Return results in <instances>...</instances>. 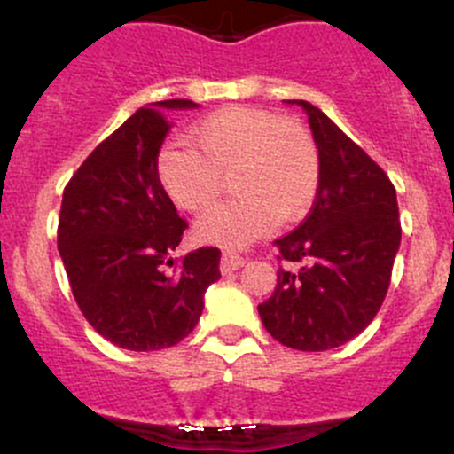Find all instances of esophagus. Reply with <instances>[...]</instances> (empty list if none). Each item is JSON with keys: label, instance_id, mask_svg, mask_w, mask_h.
Segmentation results:
<instances>
[{"label": "esophagus", "instance_id": "1", "mask_svg": "<svg viewBox=\"0 0 454 454\" xmlns=\"http://www.w3.org/2000/svg\"><path fill=\"white\" fill-rule=\"evenodd\" d=\"M241 265H244V259H241L239 254H232V253H223L222 254V261H219V268H222V272H235V270H239Z\"/></svg>", "mask_w": 454, "mask_h": 454}]
</instances>
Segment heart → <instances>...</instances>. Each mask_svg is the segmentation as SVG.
Segmentation results:
<instances>
[{
    "label": "heart",
    "instance_id": "heart-1",
    "mask_svg": "<svg viewBox=\"0 0 454 454\" xmlns=\"http://www.w3.org/2000/svg\"><path fill=\"white\" fill-rule=\"evenodd\" d=\"M191 142L158 153V177L168 200L186 213H201L219 198L231 176L237 198L200 219L204 244L239 248L301 219L320 186L318 146L301 122L246 105L222 107L191 129Z\"/></svg>",
    "mask_w": 454,
    "mask_h": 454
}]
</instances>
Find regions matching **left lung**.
Here are the masks:
<instances>
[{
	"mask_svg": "<svg viewBox=\"0 0 454 454\" xmlns=\"http://www.w3.org/2000/svg\"><path fill=\"white\" fill-rule=\"evenodd\" d=\"M286 103L309 116L320 186L308 219L274 241L278 259L301 268L278 270L259 316L281 345L327 351L358 336L378 314L400 250V210L387 173L349 136L308 100Z\"/></svg>",
	"mask_w": 454,
	"mask_h": 454,
	"instance_id": "1",
	"label": "left lung"
}]
</instances>
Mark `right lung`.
Segmentation results:
<instances>
[{"label": "right lung", "mask_w": 454, "mask_h": 454, "mask_svg": "<svg viewBox=\"0 0 454 454\" xmlns=\"http://www.w3.org/2000/svg\"><path fill=\"white\" fill-rule=\"evenodd\" d=\"M186 98L140 107L87 155L63 191L59 254L87 323L116 347L158 351L184 340L217 281V248L193 250L176 270L186 222L164 193L158 153L167 112Z\"/></svg>", "instance_id": "right-lung-1"}]
</instances>
